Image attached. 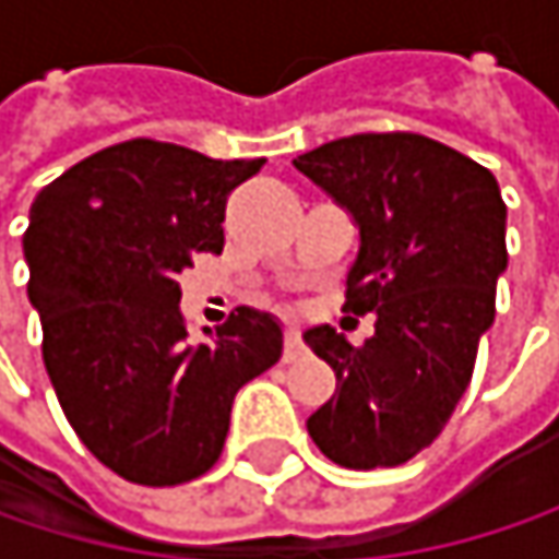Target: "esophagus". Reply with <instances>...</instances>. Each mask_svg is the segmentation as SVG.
<instances>
[{
    "instance_id": "esophagus-1",
    "label": "esophagus",
    "mask_w": 559,
    "mask_h": 559,
    "mask_svg": "<svg viewBox=\"0 0 559 559\" xmlns=\"http://www.w3.org/2000/svg\"><path fill=\"white\" fill-rule=\"evenodd\" d=\"M300 356H304V340H300V333L294 326H287L284 330V362H294Z\"/></svg>"
}]
</instances>
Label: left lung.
<instances>
[{
	"instance_id": "obj_1",
	"label": "left lung",
	"mask_w": 559,
	"mask_h": 559,
	"mask_svg": "<svg viewBox=\"0 0 559 559\" xmlns=\"http://www.w3.org/2000/svg\"><path fill=\"white\" fill-rule=\"evenodd\" d=\"M359 226L343 310L376 313L353 346L330 326L304 343L336 372L307 417L320 453L346 469L401 466L430 447L473 379L508 269L492 170L414 132H362L294 158Z\"/></svg>"
}]
</instances>
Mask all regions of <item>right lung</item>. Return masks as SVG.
<instances>
[{
  "label": "right lung",
  "mask_w": 559,
  "mask_h": 559,
  "mask_svg": "<svg viewBox=\"0 0 559 559\" xmlns=\"http://www.w3.org/2000/svg\"><path fill=\"white\" fill-rule=\"evenodd\" d=\"M262 165L132 139L63 170L32 203L22 249L48 379L83 447L129 483L203 476L236 391L281 359L272 313L239 307L190 343L177 307V275L223 252L226 197Z\"/></svg>",
  "instance_id": "1"
}]
</instances>
